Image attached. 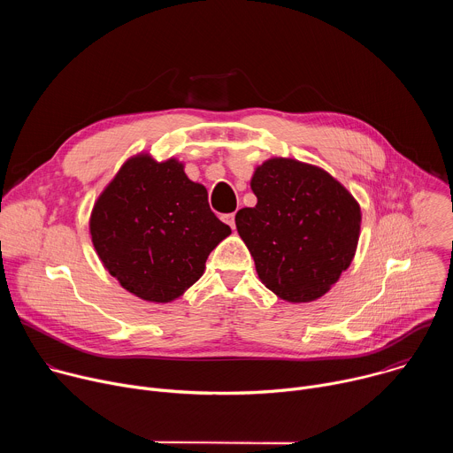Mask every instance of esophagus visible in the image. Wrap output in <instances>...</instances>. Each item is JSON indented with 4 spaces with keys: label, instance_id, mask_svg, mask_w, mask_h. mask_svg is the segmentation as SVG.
<instances>
[{
    "label": "esophagus",
    "instance_id": "obj_1",
    "mask_svg": "<svg viewBox=\"0 0 453 453\" xmlns=\"http://www.w3.org/2000/svg\"><path fill=\"white\" fill-rule=\"evenodd\" d=\"M222 220H224L231 229H234V227H236V224H234V213H227V215H224V217H222Z\"/></svg>",
    "mask_w": 453,
    "mask_h": 453
}]
</instances>
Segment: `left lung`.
I'll return each mask as SVG.
<instances>
[{"label":"left lung","instance_id":"obj_1","mask_svg":"<svg viewBox=\"0 0 453 453\" xmlns=\"http://www.w3.org/2000/svg\"><path fill=\"white\" fill-rule=\"evenodd\" d=\"M254 208L236 213V229L262 283L290 303L315 301L349 267L360 208L330 173L294 159L257 166Z\"/></svg>","mask_w":453,"mask_h":453}]
</instances>
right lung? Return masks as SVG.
<instances>
[{
  "label": "right lung",
  "instance_id": "obj_1",
  "mask_svg": "<svg viewBox=\"0 0 453 453\" xmlns=\"http://www.w3.org/2000/svg\"><path fill=\"white\" fill-rule=\"evenodd\" d=\"M91 238L105 269L134 296L168 303L196 283L210 252L231 233L208 191L175 159H128L98 197Z\"/></svg>",
  "mask_w": 453,
  "mask_h": 453
}]
</instances>
